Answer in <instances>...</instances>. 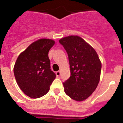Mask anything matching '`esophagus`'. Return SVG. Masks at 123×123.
<instances>
[{
    "instance_id": "esophagus-1",
    "label": "esophagus",
    "mask_w": 123,
    "mask_h": 123,
    "mask_svg": "<svg viewBox=\"0 0 123 123\" xmlns=\"http://www.w3.org/2000/svg\"><path fill=\"white\" fill-rule=\"evenodd\" d=\"M60 74H61V72H60V71H56V76H57V77H60Z\"/></svg>"
}]
</instances>
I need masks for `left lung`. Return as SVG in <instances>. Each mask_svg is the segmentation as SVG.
<instances>
[{
    "label": "left lung",
    "instance_id": "left-lung-1",
    "mask_svg": "<svg viewBox=\"0 0 123 123\" xmlns=\"http://www.w3.org/2000/svg\"><path fill=\"white\" fill-rule=\"evenodd\" d=\"M67 51L71 76L63 83L65 92L73 100H85L96 89L100 81L102 63L96 51L78 36L59 40Z\"/></svg>",
    "mask_w": 123,
    "mask_h": 123
}]
</instances>
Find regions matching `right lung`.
<instances>
[{
  "instance_id": "right-lung-1",
  "label": "right lung",
  "mask_w": 123,
  "mask_h": 123,
  "mask_svg": "<svg viewBox=\"0 0 123 123\" xmlns=\"http://www.w3.org/2000/svg\"><path fill=\"white\" fill-rule=\"evenodd\" d=\"M55 44L50 39L32 42L18 56L13 68L18 86L32 98H40L49 91L56 74L50 69L49 52Z\"/></svg>"
}]
</instances>
